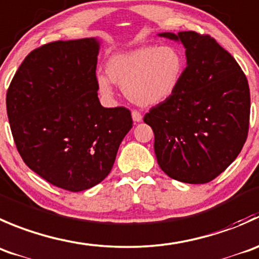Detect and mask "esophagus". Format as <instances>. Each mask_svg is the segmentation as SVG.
<instances>
[{
	"mask_svg": "<svg viewBox=\"0 0 259 259\" xmlns=\"http://www.w3.org/2000/svg\"><path fill=\"white\" fill-rule=\"evenodd\" d=\"M132 118L135 122H141L142 121V114L138 111H132Z\"/></svg>",
	"mask_w": 259,
	"mask_h": 259,
	"instance_id": "34e87169",
	"label": "esophagus"
}]
</instances>
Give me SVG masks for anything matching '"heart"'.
Here are the masks:
<instances>
[{"label": "heart", "mask_w": 259, "mask_h": 259, "mask_svg": "<svg viewBox=\"0 0 259 259\" xmlns=\"http://www.w3.org/2000/svg\"><path fill=\"white\" fill-rule=\"evenodd\" d=\"M185 66V56L174 46H140L112 55L107 74H97L96 81L99 93L106 98H112L116 83L133 103L156 106L176 93Z\"/></svg>", "instance_id": "heart-1"}]
</instances>
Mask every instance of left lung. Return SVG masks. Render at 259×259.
<instances>
[{
	"label": "left lung",
	"mask_w": 259,
	"mask_h": 259,
	"mask_svg": "<svg viewBox=\"0 0 259 259\" xmlns=\"http://www.w3.org/2000/svg\"><path fill=\"white\" fill-rule=\"evenodd\" d=\"M158 36L180 41L186 68L176 93L143 117L155 133L156 158L174 180L205 184L223 172L248 136L250 94L235 59L209 35Z\"/></svg>",
	"instance_id": "left-lung-1"
}]
</instances>
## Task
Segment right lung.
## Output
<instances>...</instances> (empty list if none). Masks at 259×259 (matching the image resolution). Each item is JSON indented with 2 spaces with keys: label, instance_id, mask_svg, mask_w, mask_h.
<instances>
[{
  "label": "right lung",
  "instance_id": "right-lung-1",
  "mask_svg": "<svg viewBox=\"0 0 259 259\" xmlns=\"http://www.w3.org/2000/svg\"><path fill=\"white\" fill-rule=\"evenodd\" d=\"M96 37L54 41L20 65L6 96L7 116L24 162L64 190H87L107 178L132 128L124 107L104 108L96 81Z\"/></svg>",
  "mask_w": 259,
  "mask_h": 259
}]
</instances>
